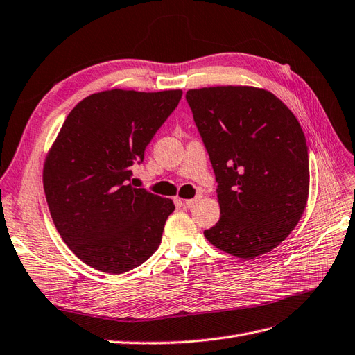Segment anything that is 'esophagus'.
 <instances>
[{
  "instance_id": "esophagus-1",
  "label": "esophagus",
  "mask_w": 355,
  "mask_h": 355,
  "mask_svg": "<svg viewBox=\"0 0 355 355\" xmlns=\"http://www.w3.org/2000/svg\"><path fill=\"white\" fill-rule=\"evenodd\" d=\"M200 200H201V196H197L196 198H191V200H184V204H185V206H187L188 209H192V207H196V204H197Z\"/></svg>"
}]
</instances>
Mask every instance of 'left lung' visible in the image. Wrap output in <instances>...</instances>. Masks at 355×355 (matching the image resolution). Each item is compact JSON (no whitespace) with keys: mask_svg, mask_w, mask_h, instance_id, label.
<instances>
[{"mask_svg":"<svg viewBox=\"0 0 355 355\" xmlns=\"http://www.w3.org/2000/svg\"><path fill=\"white\" fill-rule=\"evenodd\" d=\"M187 101L218 180L220 218L204 237L241 259L271 252L295 230L309 194L297 118L253 85L191 89Z\"/></svg>","mask_w":355,"mask_h":355,"instance_id":"obj_1","label":"left lung"}]
</instances>
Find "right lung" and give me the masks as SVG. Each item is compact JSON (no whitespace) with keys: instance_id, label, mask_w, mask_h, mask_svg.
<instances>
[{"instance_id":"1","label":"right lung","mask_w":355,"mask_h":355,"mask_svg":"<svg viewBox=\"0 0 355 355\" xmlns=\"http://www.w3.org/2000/svg\"><path fill=\"white\" fill-rule=\"evenodd\" d=\"M182 98V90L93 93L67 116L42 167L49 210L71 252L94 270L123 274L161 243L170 198L135 188L132 166Z\"/></svg>"}]
</instances>
